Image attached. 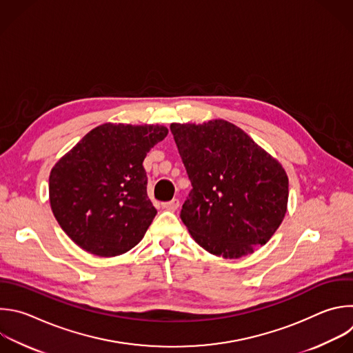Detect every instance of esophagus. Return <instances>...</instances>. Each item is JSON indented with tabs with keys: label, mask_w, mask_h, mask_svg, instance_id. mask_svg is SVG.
Segmentation results:
<instances>
[{
	"label": "esophagus",
	"mask_w": 353,
	"mask_h": 353,
	"mask_svg": "<svg viewBox=\"0 0 353 353\" xmlns=\"http://www.w3.org/2000/svg\"><path fill=\"white\" fill-rule=\"evenodd\" d=\"M180 206V201L177 199V198H174V199H172V201H169V202H163L162 203V208L163 209H166V210H176L177 208Z\"/></svg>",
	"instance_id": "obj_1"
}]
</instances>
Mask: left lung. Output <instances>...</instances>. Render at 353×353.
I'll list each match as a JSON object with an SVG mask.
<instances>
[{
  "mask_svg": "<svg viewBox=\"0 0 353 353\" xmlns=\"http://www.w3.org/2000/svg\"><path fill=\"white\" fill-rule=\"evenodd\" d=\"M192 190L180 217L212 255L239 259L265 245L288 202L283 166L245 132L221 119L172 123Z\"/></svg>",
  "mask_w": 353,
  "mask_h": 353,
  "instance_id": "8db88e82",
  "label": "left lung"
}]
</instances>
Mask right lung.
Instances as JSON below:
<instances>
[{
    "mask_svg": "<svg viewBox=\"0 0 353 353\" xmlns=\"http://www.w3.org/2000/svg\"><path fill=\"white\" fill-rule=\"evenodd\" d=\"M166 136L165 126L105 123L55 163L50 174L51 209L81 250L110 258L143 240L157 214L143 162Z\"/></svg>",
    "mask_w": 353,
    "mask_h": 353,
    "instance_id": "right-lung-1",
    "label": "right lung"
}]
</instances>
